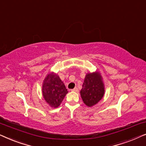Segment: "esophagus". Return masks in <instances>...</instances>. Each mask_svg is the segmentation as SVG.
I'll use <instances>...</instances> for the list:
<instances>
[{
    "label": "esophagus",
    "instance_id": "34e87169",
    "mask_svg": "<svg viewBox=\"0 0 146 146\" xmlns=\"http://www.w3.org/2000/svg\"><path fill=\"white\" fill-rule=\"evenodd\" d=\"M71 90L74 92H78V88H74V89H72Z\"/></svg>",
    "mask_w": 146,
    "mask_h": 146
}]
</instances>
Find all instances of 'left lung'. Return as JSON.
Here are the masks:
<instances>
[{
	"mask_svg": "<svg viewBox=\"0 0 146 146\" xmlns=\"http://www.w3.org/2000/svg\"><path fill=\"white\" fill-rule=\"evenodd\" d=\"M104 94V88L100 74H88L80 91L81 97L85 104L89 107L96 104L102 98Z\"/></svg>",
	"mask_w": 146,
	"mask_h": 146,
	"instance_id": "1",
	"label": "left lung"
}]
</instances>
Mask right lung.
I'll return each mask as SVG.
<instances>
[{
    "mask_svg": "<svg viewBox=\"0 0 146 146\" xmlns=\"http://www.w3.org/2000/svg\"><path fill=\"white\" fill-rule=\"evenodd\" d=\"M43 96L51 107L57 108L68 93L65 85L54 73L47 75L42 86Z\"/></svg>",
    "mask_w": 146,
    "mask_h": 146,
    "instance_id": "add662e5",
    "label": "right lung"
}]
</instances>
